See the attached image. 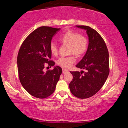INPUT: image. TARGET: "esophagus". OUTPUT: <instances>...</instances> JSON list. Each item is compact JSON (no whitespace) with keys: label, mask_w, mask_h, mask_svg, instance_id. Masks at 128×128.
I'll list each match as a JSON object with an SVG mask.
<instances>
[{"label":"esophagus","mask_w":128,"mask_h":128,"mask_svg":"<svg viewBox=\"0 0 128 128\" xmlns=\"http://www.w3.org/2000/svg\"><path fill=\"white\" fill-rule=\"evenodd\" d=\"M67 72H68V70L66 69H62V73H65Z\"/></svg>","instance_id":"34e87169"}]
</instances>
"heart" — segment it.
<instances>
[{"label": "heart", "instance_id": "1", "mask_svg": "<svg viewBox=\"0 0 128 128\" xmlns=\"http://www.w3.org/2000/svg\"><path fill=\"white\" fill-rule=\"evenodd\" d=\"M59 40L64 45H69V54L71 55L66 57H60L56 61L59 66L64 68H69L76 62L74 55L81 57L87 52L88 46L87 38L83 35L72 30H68L61 35ZM50 52L52 55H56L58 53L57 45L53 42L50 44Z\"/></svg>", "mask_w": 128, "mask_h": 128}]
</instances>
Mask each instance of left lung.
<instances>
[{
	"instance_id": "1",
	"label": "left lung",
	"mask_w": 128,
	"mask_h": 128,
	"mask_svg": "<svg viewBox=\"0 0 128 128\" xmlns=\"http://www.w3.org/2000/svg\"><path fill=\"white\" fill-rule=\"evenodd\" d=\"M86 30L89 44L81 61L76 66L86 72H70L73 76L69 84L72 94L78 98L92 97L104 84L110 73L109 54L106 44L99 33L86 26H77Z\"/></svg>"
}]
</instances>
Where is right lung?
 Segmentation results:
<instances>
[{"label": "right lung", "mask_w": 128, "mask_h": 128, "mask_svg": "<svg viewBox=\"0 0 128 128\" xmlns=\"http://www.w3.org/2000/svg\"><path fill=\"white\" fill-rule=\"evenodd\" d=\"M60 28L48 26L33 31L24 40L17 55V67L20 83L31 96L45 98L53 94L62 70L56 66L44 72L46 64L53 66L50 46L54 35Z\"/></svg>", "instance_id": "right-lung-1"}]
</instances>
